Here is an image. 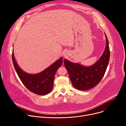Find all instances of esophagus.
Here are the masks:
<instances>
[{
	"mask_svg": "<svg viewBox=\"0 0 126 126\" xmlns=\"http://www.w3.org/2000/svg\"><path fill=\"white\" fill-rule=\"evenodd\" d=\"M64 56H66V54H64Z\"/></svg>",
	"mask_w": 126,
	"mask_h": 126,
	"instance_id": "obj_1",
	"label": "esophagus"
}]
</instances>
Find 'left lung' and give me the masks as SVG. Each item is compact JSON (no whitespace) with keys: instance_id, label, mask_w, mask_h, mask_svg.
Segmentation results:
<instances>
[{"instance_id":"1","label":"left lung","mask_w":126,"mask_h":126,"mask_svg":"<svg viewBox=\"0 0 126 126\" xmlns=\"http://www.w3.org/2000/svg\"><path fill=\"white\" fill-rule=\"evenodd\" d=\"M106 37V47L102 56L94 64L85 66L80 64L72 63L66 59L64 65L74 87L80 90H87L99 83L105 75L110 58V49L107 37Z\"/></svg>"}]
</instances>
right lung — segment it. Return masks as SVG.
Instances as JSON below:
<instances>
[{
    "label": "right lung",
    "instance_id": "1",
    "mask_svg": "<svg viewBox=\"0 0 126 126\" xmlns=\"http://www.w3.org/2000/svg\"><path fill=\"white\" fill-rule=\"evenodd\" d=\"M12 60L17 74L22 83L30 91L38 95H45L52 89L56 72L63 63L62 58L52 64L41 72L30 74L23 71L20 67L12 52Z\"/></svg>",
    "mask_w": 126,
    "mask_h": 126
}]
</instances>
